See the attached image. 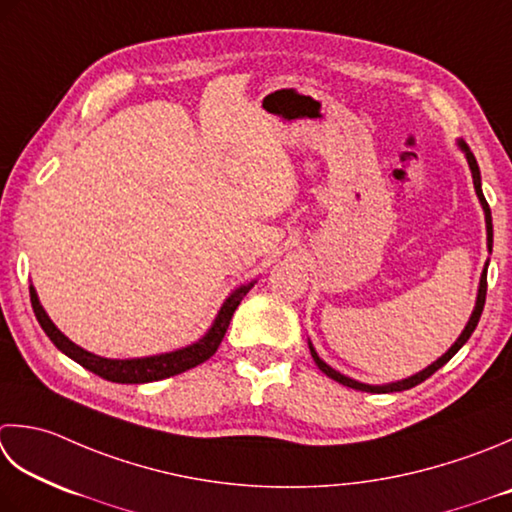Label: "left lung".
Segmentation results:
<instances>
[{
	"instance_id": "left-lung-1",
	"label": "left lung",
	"mask_w": 512,
	"mask_h": 512,
	"mask_svg": "<svg viewBox=\"0 0 512 512\" xmlns=\"http://www.w3.org/2000/svg\"><path fill=\"white\" fill-rule=\"evenodd\" d=\"M459 144H462V148L466 150V159H468V164H470V170H473V184H475V190H477V197H479V202H482V206H484V213H486L488 250H493V217H490V206H488L486 197H484V193H482V177H479V166H477V159L473 157V153H470L468 146H466L464 142H459ZM486 273H488V264H486L484 273H482V282H479L477 306H475V310H473V315H470V322L466 324L464 333L459 335V339H457V342H455L453 346H450L448 353H446V355H442V357H439L435 364H430L428 368H424L422 373H417V375H413V377L404 379V382H395V384H386V386H368V384H359V382H355V379H350V377H346V375H342V373H337L335 368H330L328 364H324L322 359H319V355L315 353L313 344H308V346H310V355H313L315 364L319 366V370H322L324 375H328L330 379H335V382L344 384V386H348V388L364 390V393H399V390H408V388H413V386H417V384H422V382H426V379H428L430 375H435L437 370L442 368L444 364H448L450 359H453V355L457 353V350L462 348V346L468 342L470 335H473V330L477 328V324H479V317H482V310H484V304H486V288H488V282H486Z\"/></svg>"
}]
</instances>
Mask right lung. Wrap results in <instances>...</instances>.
Here are the masks:
<instances>
[{
	"label": "right lung",
	"instance_id": "add662e5",
	"mask_svg": "<svg viewBox=\"0 0 512 512\" xmlns=\"http://www.w3.org/2000/svg\"><path fill=\"white\" fill-rule=\"evenodd\" d=\"M250 288H253V284L237 288L235 293L226 299V304L222 306V310H219L213 328H210L208 335L204 339H199L197 344L175 350V353L144 357V359H104L88 353V350L75 346L66 335L59 333L55 324L48 319L42 304H39L33 286H30V304H33L37 322L44 328V333L50 337V342L62 350L64 355L75 359L79 366H84L90 370V373H95L115 384H146V382H159V379L186 373V370L204 364L206 359L213 357L217 353L219 344H222L230 319H233V313Z\"/></svg>",
	"mask_w": 512,
	"mask_h": 512
}]
</instances>
